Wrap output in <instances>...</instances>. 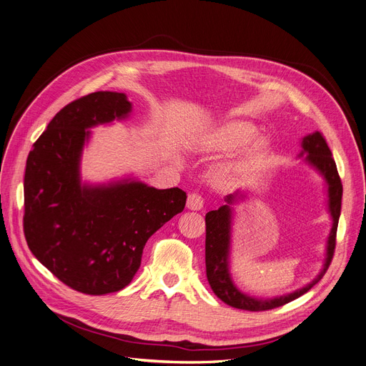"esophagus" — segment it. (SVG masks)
I'll return each instance as SVG.
<instances>
[{"label": "esophagus", "instance_id": "obj_1", "mask_svg": "<svg viewBox=\"0 0 366 366\" xmlns=\"http://www.w3.org/2000/svg\"><path fill=\"white\" fill-rule=\"evenodd\" d=\"M204 197L199 195V193H190L189 198H187V208L192 211H198L204 207Z\"/></svg>", "mask_w": 366, "mask_h": 366}]
</instances>
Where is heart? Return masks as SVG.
Returning <instances> with one entry per match:
<instances>
[{"label": "heart", "instance_id": "obj_1", "mask_svg": "<svg viewBox=\"0 0 366 366\" xmlns=\"http://www.w3.org/2000/svg\"><path fill=\"white\" fill-rule=\"evenodd\" d=\"M257 128L247 121H232L220 127L207 140V149L212 152H232L234 149L247 144L255 134ZM269 140L266 137L254 139L244 152L233 162L224 167L222 176L224 179H232L245 173L247 169L259 164L269 150Z\"/></svg>", "mask_w": 366, "mask_h": 366}]
</instances>
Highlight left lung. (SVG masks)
<instances>
[{
  "instance_id": "8db88e82",
  "label": "left lung",
  "mask_w": 366,
  "mask_h": 366,
  "mask_svg": "<svg viewBox=\"0 0 366 366\" xmlns=\"http://www.w3.org/2000/svg\"><path fill=\"white\" fill-rule=\"evenodd\" d=\"M303 149L307 152V161L319 169V173L325 177L328 183L330 193V211L334 220L330 238H328V249H327V262L324 270L307 287L291 292L288 295H282L273 300H257L242 294L232 282L229 269H227V255H229V239H230V204L236 201L239 193L236 192L233 195L226 198L229 205H223L219 209L208 211L205 216V266H207V279L208 284L223 303L241 310L248 312H264L270 309L281 307L300 295L306 294L315 284H317L322 276H324L332 262L335 251V239H337V227L341 212V197H342V184L338 176L337 165L332 158L328 143L324 134L316 132L303 140Z\"/></svg>"
}]
</instances>
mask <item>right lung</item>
Instances as JSON below:
<instances>
[{
    "label": "right lung",
    "instance_id": "1",
    "mask_svg": "<svg viewBox=\"0 0 366 366\" xmlns=\"http://www.w3.org/2000/svg\"><path fill=\"white\" fill-rule=\"evenodd\" d=\"M130 109L122 93L79 97L56 114L28 155L25 239L41 264L82 294L125 288L140 267L147 239L186 205L187 195L179 187L79 184L85 128L124 118Z\"/></svg>",
    "mask_w": 366,
    "mask_h": 366
}]
</instances>
